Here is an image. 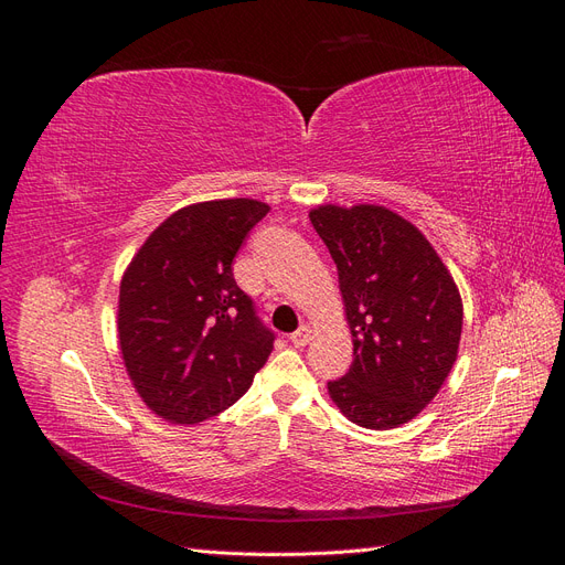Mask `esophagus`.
<instances>
[{"mask_svg": "<svg viewBox=\"0 0 565 565\" xmlns=\"http://www.w3.org/2000/svg\"><path fill=\"white\" fill-rule=\"evenodd\" d=\"M311 337H313V332H311L309 324H301V328H299L297 332L289 334V341H292L295 347H306V344H309V341H311Z\"/></svg>", "mask_w": 565, "mask_h": 565, "instance_id": "obj_1", "label": "esophagus"}]
</instances>
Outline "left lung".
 <instances>
[{
    "label": "left lung",
    "instance_id": "8db88e82",
    "mask_svg": "<svg viewBox=\"0 0 565 565\" xmlns=\"http://www.w3.org/2000/svg\"><path fill=\"white\" fill-rule=\"evenodd\" d=\"M337 264L353 363L328 382L349 422L386 431L415 419L450 374L461 297L417 226L380 204H320L309 212Z\"/></svg>",
    "mask_w": 565,
    "mask_h": 565
}]
</instances>
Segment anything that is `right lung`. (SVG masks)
<instances>
[{
	"label": "right lung",
	"mask_w": 565,
	"mask_h": 565,
	"mask_svg": "<svg viewBox=\"0 0 565 565\" xmlns=\"http://www.w3.org/2000/svg\"><path fill=\"white\" fill-rule=\"evenodd\" d=\"M268 210L249 198L188 204L148 235L125 270L119 351L136 393L169 424L224 413L268 361L273 332L231 268Z\"/></svg>",
	"instance_id": "obj_1"
}]
</instances>
